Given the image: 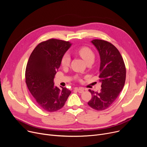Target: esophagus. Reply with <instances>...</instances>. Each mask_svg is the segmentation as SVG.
Here are the masks:
<instances>
[{
	"label": "esophagus",
	"instance_id": "34e87169",
	"mask_svg": "<svg viewBox=\"0 0 147 147\" xmlns=\"http://www.w3.org/2000/svg\"><path fill=\"white\" fill-rule=\"evenodd\" d=\"M77 91H78L79 93H80V94H82V93H83V92H84V90H83V89H82V88H76L75 89Z\"/></svg>",
	"mask_w": 147,
	"mask_h": 147
}]
</instances>
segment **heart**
Masks as SVG:
<instances>
[{
  "label": "heart",
  "instance_id": "heart-1",
  "mask_svg": "<svg viewBox=\"0 0 147 147\" xmlns=\"http://www.w3.org/2000/svg\"><path fill=\"white\" fill-rule=\"evenodd\" d=\"M77 52L85 61V63H87L88 61L91 59H94L95 55L94 52L90 49L87 47L80 48L77 50ZM69 62H70V57L69 54L65 53L61 58V65L63 67H67L69 64Z\"/></svg>",
  "mask_w": 147,
  "mask_h": 147
}]
</instances>
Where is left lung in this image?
<instances>
[{
    "label": "left lung",
    "instance_id": "8db88e82",
    "mask_svg": "<svg viewBox=\"0 0 147 147\" xmlns=\"http://www.w3.org/2000/svg\"><path fill=\"white\" fill-rule=\"evenodd\" d=\"M100 57L99 78L101 83L99 92L89 90L92 98L88 104L92 109L102 111L116 100L125 85L126 67L118 49L111 43L103 40L91 41Z\"/></svg>",
    "mask_w": 147,
    "mask_h": 147
}]
</instances>
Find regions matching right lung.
Wrapping results in <instances>:
<instances>
[{
  "label": "right lung",
  "mask_w": 147,
  "mask_h": 147,
  "mask_svg": "<svg viewBox=\"0 0 147 147\" xmlns=\"http://www.w3.org/2000/svg\"><path fill=\"white\" fill-rule=\"evenodd\" d=\"M72 43L49 39L38 44L31 53L26 69V83L42 109L49 112L59 110L71 94L66 88L54 86V78L61 58Z\"/></svg>",
  "instance_id": "add662e5"
}]
</instances>
